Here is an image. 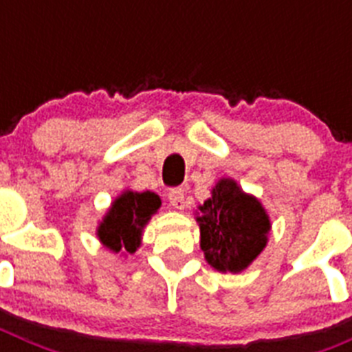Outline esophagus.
Here are the masks:
<instances>
[{"mask_svg": "<svg viewBox=\"0 0 352 352\" xmlns=\"http://www.w3.org/2000/svg\"><path fill=\"white\" fill-rule=\"evenodd\" d=\"M169 203L176 210H183L185 208V190H182V188H173L169 192Z\"/></svg>", "mask_w": 352, "mask_h": 352, "instance_id": "34e87169", "label": "esophagus"}]
</instances>
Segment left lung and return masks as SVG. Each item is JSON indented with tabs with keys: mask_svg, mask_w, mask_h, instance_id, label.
I'll list each match as a JSON object with an SVG mask.
<instances>
[{
	"mask_svg": "<svg viewBox=\"0 0 352 352\" xmlns=\"http://www.w3.org/2000/svg\"><path fill=\"white\" fill-rule=\"evenodd\" d=\"M199 211L201 248L217 272H243L268 243V213L234 179H220Z\"/></svg>",
	"mask_w": 352,
	"mask_h": 352,
	"instance_id": "obj_1",
	"label": "left lung"
}]
</instances>
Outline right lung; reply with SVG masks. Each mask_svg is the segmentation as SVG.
<instances>
[{
	"mask_svg": "<svg viewBox=\"0 0 352 352\" xmlns=\"http://www.w3.org/2000/svg\"><path fill=\"white\" fill-rule=\"evenodd\" d=\"M160 204L155 192L125 190L114 199L96 229V236L109 250L133 254L141 245L142 229Z\"/></svg>",
	"mask_w": 352,
	"mask_h": 352,
	"instance_id": "1",
	"label": "right lung"
}]
</instances>
